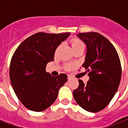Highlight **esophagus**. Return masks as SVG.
I'll use <instances>...</instances> for the list:
<instances>
[{"instance_id": "obj_1", "label": "esophagus", "mask_w": 128, "mask_h": 128, "mask_svg": "<svg viewBox=\"0 0 128 128\" xmlns=\"http://www.w3.org/2000/svg\"><path fill=\"white\" fill-rule=\"evenodd\" d=\"M72 79V76H70V75H68V80H71Z\"/></svg>"}]
</instances>
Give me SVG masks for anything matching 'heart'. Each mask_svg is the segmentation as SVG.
<instances>
[{"label":"heart","mask_w":128,"mask_h":128,"mask_svg":"<svg viewBox=\"0 0 128 128\" xmlns=\"http://www.w3.org/2000/svg\"><path fill=\"white\" fill-rule=\"evenodd\" d=\"M71 45H72V47L74 50L79 48L84 47L83 42L78 39H73L71 42Z\"/></svg>","instance_id":"b5f03b06"}]
</instances>
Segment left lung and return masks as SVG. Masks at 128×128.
Instances as JSON below:
<instances>
[{"label":"left lung","mask_w":128,"mask_h":128,"mask_svg":"<svg viewBox=\"0 0 128 128\" xmlns=\"http://www.w3.org/2000/svg\"><path fill=\"white\" fill-rule=\"evenodd\" d=\"M76 36L86 45L85 62L82 66L89 80L73 92L76 103L90 112L105 108L116 93L121 80L122 68L117 51L106 38L99 33H79Z\"/></svg>","instance_id":"1"}]
</instances>
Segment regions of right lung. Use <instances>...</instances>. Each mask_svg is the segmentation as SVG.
<instances>
[{"label": "right lung", "mask_w": 128, "mask_h": 128, "mask_svg": "<svg viewBox=\"0 0 128 128\" xmlns=\"http://www.w3.org/2000/svg\"><path fill=\"white\" fill-rule=\"evenodd\" d=\"M70 34L36 33L15 50L10 65V79L16 95L28 109L34 112L47 109L67 82L66 74L52 76L46 72V66L54 60L56 48Z\"/></svg>", "instance_id": "obj_1"}]
</instances>
